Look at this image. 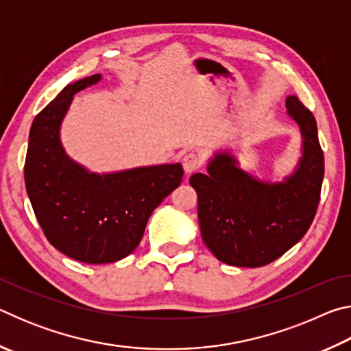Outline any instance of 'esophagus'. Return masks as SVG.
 <instances>
[{
    "mask_svg": "<svg viewBox=\"0 0 351 351\" xmlns=\"http://www.w3.org/2000/svg\"><path fill=\"white\" fill-rule=\"evenodd\" d=\"M201 165V158L199 154L190 152L187 154H184L182 158V167H184V171L186 173H192V171L197 170Z\"/></svg>",
    "mask_w": 351,
    "mask_h": 351,
    "instance_id": "34e87169",
    "label": "esophagus"
}]
</instances>
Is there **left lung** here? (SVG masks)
<instances>
[{
    "instance_id": "8db88e82",
    "label": "left lung",
    "mask_w": 351,
    "mask_h": 351,
    "mask_svg": "<svg viewBox=\"0 0 351 351\" xmlns=\"http://www.w3.org/2000/svg\"><path fill=\"white\" fill-rule=\"evenodd\" d=\"M288 116L300 132V158L282 181L247 173L230 150L207 162V173L190 176L198 195V221L204 245L230 266L258 268L293 247L316 215L324 181V153L313 112L288 96Z\"/></svg>"
}]
</instances>
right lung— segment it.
<instances>
[{
    "instance_id": "obj_1",
    "label": "right lung",
    "mask_w": 351,
    "mask_h": 351,
    "mask_svg": "<svg viewBox=\"0 0 351 351\" xmlns=\"http://www.w3.org/2000/svg\"><path fill=\"white\" fill-rule=\"evenodd\" d=\"M100 80L94 74L69 83L38 112L25 164L27 197L46 239L62 254L90 265L132 254L152 212L184 175L180 162L96 173L64 152L60 130L74 94Z\"/></svg>"
}]
</instances>
